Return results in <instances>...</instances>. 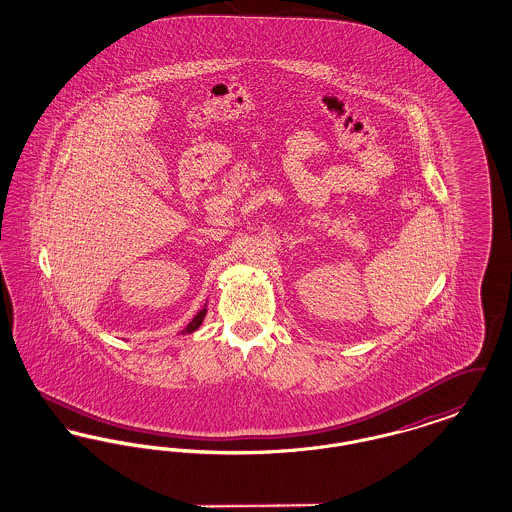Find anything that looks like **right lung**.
Masks as SVG:
<instances>
[{
    "mask_svg": "<svg viewBox=\"0 0 512 512\" xmlns=\"http://www.w3.org/2000/svg\"><path fill=\"white\" fill-rule=\"evenodd\" d=\"M205 315H207V303L203 305V309H199V313L195 315L192 320H190V324L180 332V334H192V332H195L199 326H201V322H203V318H205Z\"/></svg>",
    "mask_w": 512,
    "mask_h": 512,
    "instance_id": "right-lung-1",
    "label": "right lung"
}]
</instances>
